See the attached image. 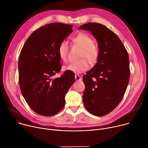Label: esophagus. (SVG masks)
<instances>
[{
	"label": "esophagus",
	"mask_w": 148,
	"mask_h": 148,
	"mask_svg": "<svg viewBox=\"0 0 148 148\" xmlns=\"http://www.w3.org/2000/svg\"><path fill=\"white\" fill-rule=\"evenodd\" d=\"M75 79L76 81H81L82 79V78L79 75H75Z\"/></svg>",
	"instance_id": "obj_1"
}]
</instances>
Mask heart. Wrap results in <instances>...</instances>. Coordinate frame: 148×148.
Wrapping results in <instances>:
<instances>
[{
	"label": "heart",
	"instance_id": "1",
	"mask_svg": "<svg viewBox=\"0 0 148 148\" xmlns=\"http://www.w3.org/2000/svg\"><path fill=\"white\" fill-rule=\"evenodd\" d=\"M72 40L75 44L82 48L79 56V58L81 60L71 62L64 67V69L75 74H81L90 69L89 61L92 64L97 63L99 57V50L98 46L93 43L92 38L86 33L78 34L73 38ZM69 50L67 41L65 40L61 41L58 47V54L61 60L64 61L67 60Z\"/></svg>",
	"mask_w": 148,
	"mask_h": 148
}]
</instances>
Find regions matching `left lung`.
<instances>
[{"label": "left lung", "mask_w": 148, "mask_h": 148, "mask_svg": "<svg viewBox=\"0 0 148 148\" xmlns=\"http://www.w3.org/2000/svg\"><path fill=\"white\" fill-rule=\"evenodd\" d=\"M90 31L97 39L99 57L96 64L83 76V102L96 116L112 111L121 101L130 77L129 56L117 35L106 26L90 22L78 28Z\"/></svg>", "instance_id": "8db88e82"}]
</instances>
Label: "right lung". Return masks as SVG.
Returning <instances> with one entry per match:
<instances>
[{"mask_svg":"<svg viewBox=\"0 0 148 148\" xmlns=\"http://www.w3.org/2000/svg\"><path fill=\"white\" fill-rule=\"evenodd\" d=\"M73 25L52 23L35 30L27 38L18 58V82L22 94L37 114L53 116L65 105V96L75 81L74 73L61 69L58 47L73 32Z\"/></svg>","mask_w":148,"mask_h":148,"instance_id":"add662e5","label":"right lung"}]
</instances>
